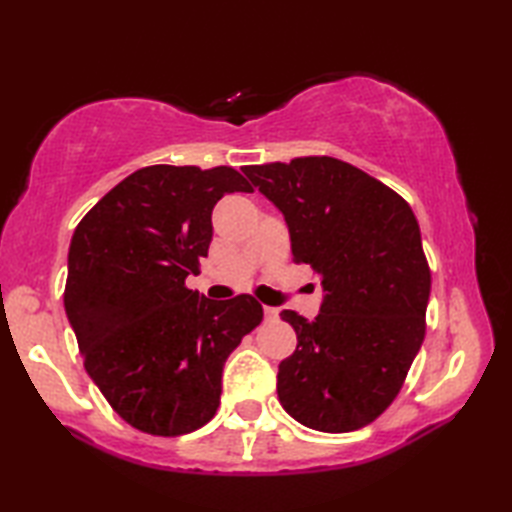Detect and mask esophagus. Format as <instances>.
Here are the masks:
<instances>
[{
  "instance_id": "esophagus-1",
  "label": "esophagus",
  "mask_w": 512,
  "mask_h": 512,
  "mask_svg": "<svg viewBox=\"0 0 512 512\" xmlns=\"http://www.w3.org/2000/svg\"><path fill=\"white\" fill-rule=\"evenodd\" d=\"M264 314H266V319H277L279 317V310L277 308H270V306H264Z\"/></svg>"
}]
</instances>
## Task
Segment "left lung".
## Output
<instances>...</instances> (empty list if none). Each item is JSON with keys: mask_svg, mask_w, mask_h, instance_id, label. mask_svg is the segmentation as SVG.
Segmentation results:
<instances>
[{"mask_svg": "<svg viewBox=\"0 0 512 512\" xmlns=\"http://www.w3.org/2000/svg\"><path fill=\"white\" fill-rule=\"evenodd\" d=\"M284 213L292 259L321 279L317 319H281L297 350L279 363L277 394L310 429L374 422L405 383L424 341L431 270L411 206L387 184L330 156L242 169Z\"/></svg>", "mask_w": 512, "mask_h": 512, "instance_id": "left-lung-1", "label": "left lung"}]
</instances>
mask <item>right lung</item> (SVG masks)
<instances>
[{
    "mask_svg": "<svg viewBox=\"0 0 512 512\" xmlns=\"http://www.w3.org/2000/svg\"><path fill=\"white\" fill-rule=\"evenodd\" d=\"M253 187L233 167H143L76 226L63 306L85 372L125 422L184 436L209 422L226 358L264 319L255 297L189 290L213 237L211 211Z\"/></svg>",
    "mask_w": 512,
    "mask_h": 512,
    "instance_id": "1",
    "label": "right lung"
}]
</instances>
